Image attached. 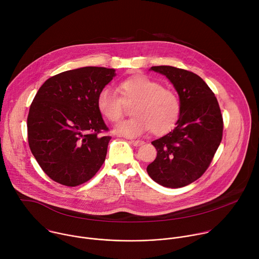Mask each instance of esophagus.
<instances>
[{
  "instance_id": "34e87169",
  "label": "esophagus",
  "mask_w": 259,
  "mask_h": 259,
  "mask_svg": "<svg viewBox=\"0 0 259 259\" xmlns=\"http://www.w3.org/2000/svg\"><path fill=\"white\" fill-rule=\"evenodd\" d=\"M130 143H131L132 145H134V146H140V145H142L144 142H143L142 140H131Z\"/></svg>"
}]
</instances>
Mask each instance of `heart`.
Masks as SVG:
<instances>
[{"label": "heart", "mask_w": 259, "mask_h": 259, "mask_svg": "<svg viewBox=\"0 0 259 259\" xmlns=\"http://www.w3.org/2000/svg\"><path fill=\"white\" fill-rule=\"evenodd\" d=\"M117 92L103 88L97 95L96 106L108 122L116 123L124 115L125 104L131 106L132 118L120 122L115 133L125 137H137L152 131L155 135L170 132L177 124L181 103L173 89L143 75L128 77L117 86Z\"/></svg>", "instance_id": "1"}]
</instances>
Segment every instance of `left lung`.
<instances>
[{
  "label": "left lung",
  "instance_id": "1",
  "mask_svg": "<svg viewBox=\"0 0 259 259\" xmlns=\"http://www.w3.org/2000/svg\"><path fill=\"white\" fill-rule=\"evenodd\" d=\"M151 69L173 84L181 113L174 130L152 142L157 158L146 171L161 186L178 189L196 181L210 166L223 139V115L214 93L196 73L169 65Z\"/></svg>",
  "mask_w": 259,
  "mask_h": 259
}]
</instances>
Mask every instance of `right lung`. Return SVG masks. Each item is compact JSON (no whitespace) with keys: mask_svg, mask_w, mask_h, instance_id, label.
Listing matches in <instances>:
<instances>
[{"mask_svg":"<svg viewBox=\"0 0 259 259\" xmlns=\"http://www.w3.org/2000/svg\"><path fill=\"white\" fill-rule=\"evenodd\" d=\"M114 68L85 66L49 78L36 92L27 116L29 149L55 182L77 187L104 163L110 136L96 106Z\"/></svg>","mask_w":259,"mask_h":259,"instance_id":"obj_1","label":"right lung"}]
</instances>
